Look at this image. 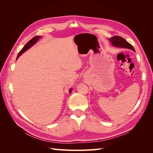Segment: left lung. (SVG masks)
I'll return each instance as SVG.
<instances>
[{"label": "left lung", "instance_id": "1", "mask_svg": "<svg viewBox=\"0 0 153 153\" xmlns=\"http://www.w3.org/2000/svg\"><path fill=\"white\" fill-rule=\"evenodd\" d=\"M109 41H110L111 43L113 45V46H114L115 47L128 48L135 51V49H134L133 46L121 36H114V37L110 38L109 39Z\"/></svg>", "mask_w": 153, "mask_h": 153}]
</instances>
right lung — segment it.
Instances as JSON below:
<instances>
[{
    "label": "right lung",
    "instance_id": "obj_1",
    "mask_svg": "<svg viewBox=\"0 0 153 153\" xmlns=\"http://www.w3.org/2000/svg\"><path fill=\"white\" fill-rule=\"evenodd\" d=\"M39 38H41V36H37L34 37V38H32V39H31L29 41V42H27V44L24 47V48H23L20 50V52H19V53L18 54V56H17L16 59H17L18 57H19L23 53L25 52L27 50H28L29 48H30L32 47V46H33V45L37 42V41H38V39H39ZM71 91H72V89H70V90H69V93H71Z\"/></svg>",
    "mask_w": 153,
    "mask_h": 153
}]
</instances>
